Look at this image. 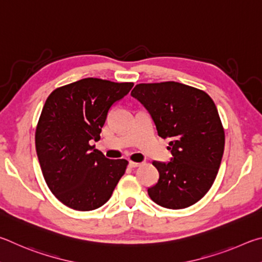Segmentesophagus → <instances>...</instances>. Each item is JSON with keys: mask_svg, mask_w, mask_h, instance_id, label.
I'll use <instances>...</instances> for the list:
<instances>
[{"mask_svg": "<svg viewBox=\"0 0 262 262\" xmlns=\"http://www.w3.org/2000/svg\"><path fill=\"white\" fill-rule=\"evenodd\" d=\"M139 166H141V163H139V162H134V161L128 162V167H130V168H137Z\"/></svg>", "mask_w": 262, "mask_h": 262, "instance_id": "34e87169", "label": "esophagus"}]
</instances>
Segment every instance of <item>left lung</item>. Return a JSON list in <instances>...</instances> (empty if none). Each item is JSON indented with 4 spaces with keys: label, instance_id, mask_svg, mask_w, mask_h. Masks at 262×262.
Segmentation results:
<instances>
[{
    "label": "left lung",
    "instance_id": "obj_1",
    "mask_svg": "<svg viewBox=\"0 0 262 262\" xmlns=\"http://www.w3.org/2000/svg\"><path fill=\"white\" fill-rule=\"evenodd\" d=\"M131 95L148 110L158 135L170 138V162L154 161L159 181L147 190L155 204L186 208L207 193L224 150V128L212 98L176 81L138 84Z\"/></svg>",
    "mask_w": 262,
    "mask_h": 262
}]
</instances>
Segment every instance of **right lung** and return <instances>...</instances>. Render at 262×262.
Returning a JSON list of instances; mask_svg holds the SVG:
<instances>
[{
  "label": "right lung",
  "mask_w": 262,
  "mask_h": 262,
  "mask_svg": "<svg viewBox=\"0 0 262 262\" xmlns=\"http://www.w3.org/2000/svg\"><path fill=\"white\" fill-rule=\"evenodd\" d=\"M134 82L85 78L54 90L35 130L41 171L52 193L76 210H93L109 200L127 161L109 160L91 145L100 139L108 110Z\"/></svg>",
  "instance_id": "add662e5"
}]
</instances>
